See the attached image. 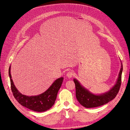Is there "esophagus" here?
<instances>
[{
    "instance_id": "obj_1",
    "label": "esophagus",
    "mask_w": 130,
    "mask_h": 130,
    "mask_svg": "<svg viewBox=\"0 0 130 130\" xmlns=\"http://www.w3.org/2000/svg\"><path fill=\"white\" fill-rule=\"evenodd\" d=\"M73 76V72L72 71H69L67 73V76L68 78H71Z\"/></svg>"
}]
</instances>
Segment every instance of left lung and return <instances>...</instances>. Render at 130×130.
I'll use <instances>...</instances> for the list:
<instances>
[{"label":"left lung","mask_w":130,"mask_h":130,"mask_svg":"<svg viewBox=\"0 0 130 130\" xmlns=\"http://www.w3.org/2000/svg\"><path fill=\"white\" fill-rule=\"evenodd\" d=\"M122 72L123 64H121L119 76L115 86L108 92L99 95H95L90 93L88 90L81 85L80 82L76 79L74 78L73 80L75 84L77 100L82 106L86 108L96 107L108 103L115 99L119 92L121 84Z\"/></svg>","instance_id":"8db88e82"}]
</instances>
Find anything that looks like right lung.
Instances as JSON below:
<instances>
[{
    "instance_id": "right-lung-1",
    "label": "right lung",
    "mask_w": 130,
    "mask_h": 130,
    "mask_svg": "<svg viewBox=\"0 0 130 130\" xmlns=\"http://www.w3.org/2000/svg\"><path fill=\"white\" fill-rule=\"evenodd\" d=\"M10 66L9 75L10 78L11 88L15 99L23 106L36 112H44L54 105L57 93L63 81V77L57 78L45 92L36 96H26L19 92L11 78Z\"/></svg>"
}]
</instances>
